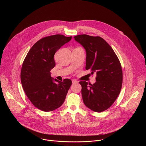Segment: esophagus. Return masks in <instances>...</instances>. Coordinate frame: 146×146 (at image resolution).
Wrapping results in <instances>:
<instances>
[{
	"mask_svg": "<svg viewBox=\"0 0 146 146\" xmlns=\"http://www.w3.org/2000/svg\"><path fill=\"white\" fill-rule=\"evenodd\" d=\"M72 83H73V84H74V83H78V81L77 80H74V79H72Z\"/></svg>",
	"mask_w": 146,
	"mask_h": 146,
	"instance_id": "esophagus-1",
	"label": "esophagus"
}]
</instances>
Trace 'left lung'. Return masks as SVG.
<instances>
[{"mask_svg": "<svg viewBox=\"0 0 146 146\" xmlns=\"http://www.w3.org/2000/svg\"><path fill=\"white\" fill-rule=\"evenodd\" d=\"M86 51V70L96 73L94 84L80 81L85 105L95 112L108 109L119 95L122 84L120 62L111 46L99 36L80 35L74 37Z\"/></svg>", "mask_w": 146, "mask_h": 146, "instance_id": "1", "label": "left lung"}]
</instances>
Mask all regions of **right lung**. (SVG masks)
Here are the masks:
<instances>
[{"mask_svg":"<svg viewBox=\"0 0 146 146\" xmlns=\"http://www.w3.org/2000/svg\"><path fill=\"white\" fill-rule=\"evenodd\" d=\"M72 37L55 35L41 38L32 47L23 62L21 72L23 88L29 100L40 110L53 111L65 100L71 80L54 79L50 71L55 66L54 54Z\"/></svg>","mask_w":146,"mask_h":146,"instance_id":"add662e5","label":"right lung"}]
</instances>
